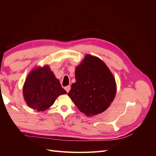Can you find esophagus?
I'll use <instances>...</instances> for the list:
<instances>
[{
  "label": "esophagus",
  "mask_w": 156,
  "mask_h": 156,
  "mask_svg": "<svg viewBox=\"0 0 156 156\" xmlns=\"http://www.w3.org/2000/svg\"><path fill=\"white\" fill-rule=\"evenodd\" d=\"M70 88H71L70 86H67V87H65V90H66V91L67 92H68L69 91Z\"/></svg>",
  "instance_id": "34e87169"
}]
</instances>
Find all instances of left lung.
Returning a JSON list of instances; mask_svg holds the SVG:
<instances>
[{
  "label": "left lung",
  "mask_w": 156,
  "mask_h": 156,
  "mask_svg": "<svg viewBox=\"0 0 156 156\" xmlns=\"http://www.w3.org/2000/svg\"><path fill=\"white\" fill-rule=\"evenodd\" d=\"M75 76L76 82L68 95L80 111L92 116L110 106L116 92V82L101 59L87 55L75 69Z\"/></svg>",
  "instance_id": "left-lung-1"
}]
</instances>
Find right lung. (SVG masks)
I'll return each instance as SVG.
<instances>
[{"label":"right lung","mask_w":156,"mask_h":156,"mask_svg":"<svg viewBox=\"0 0 156 156\" xmlns=\"http://www.w3.org/2000/svg\"><path fill=\"white\" fill-rule=\"evenodd\" d=\"M23 91L28 106L37 111L48 109L59 96L66 94L49 66L33 69L28 75Z\"/></svg>","instance_id":"add662e5"}]
</instances>
